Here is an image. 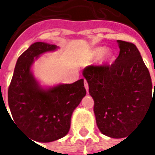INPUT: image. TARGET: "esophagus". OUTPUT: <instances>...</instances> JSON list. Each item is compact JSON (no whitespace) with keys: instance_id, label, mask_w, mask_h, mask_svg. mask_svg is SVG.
<instances>
[{"instance_id":"34e87169","label":"esophagus","mask_w":155,"mask_h":155,"mask_svg":"<svg viewBox=\"0 0 155 155\" xmlns=\"http://www.w3.org/2000/svg\"><path fill=\"white\" fill-rule=\"evenodd\" d=\"M84 87L86 89V92H88L89 91V86H88V83H87L86 80H84Z\"/></svg>"}]
</instances>
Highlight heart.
<instances>
[{"instance_id":"1","label":"heart","mask_w":155,"mask_h":155,"mask_svg":"<svg viewBox=\"0 0 155 155\" xmlns=\"http://www.w3.org/2000/svg\"><path fill=\"white\" fill-rule=\"evenodd\" d=\"M91 56L94 59H97L100 57L102 61H107L111 59L112 53L109 49H106L104 47H98L91 51Z\"/></svg>"}]
</instances>
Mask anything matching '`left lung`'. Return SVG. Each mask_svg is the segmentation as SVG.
Masks as SVG:
<instances>
[{
  "instance_id": "left-lung-1",
  "label": "left lung",
  "mask_w": 155,
  "mask_h": 155,
  "mask_svg": "<svg viewBox=\"0 0 155 155\" xmlns=\"http://www.w3.org/2000/svg\"><path fill=\"white\" fill-rule=\"evenodd\" d=\"M117 42L119 55L111 65H90L83 74L94 101L99 130L119 139L131 133L151 105H155V83L152 97L150 72L138 48L130 42Z\"/></svg>"
}]
</instances>
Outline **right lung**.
Returning <instances> with one entry per match:
<instances>
[{
	"label": "right lung",
	"mask_w": 155,
	"mask_h": 155,
	"mask_svg": "<svg viewBox=\"0 0 155 155\" xmlns=\"http://www.w3.org/2000/svg\"><path fill=\"white\" fill-rule=\"evenodd\" d=\"M56 45L32 44L18 58L8 88V104L15 124L32 140L49 142L70 130L71 117L86 94L84 79L51 89L40 88L30 68L35 57L54 50Z\"/></svg>",
	"instance_id": "1"
}]
</instances>
